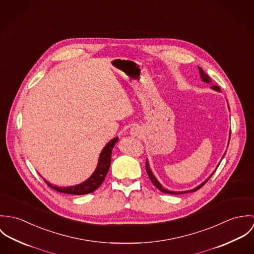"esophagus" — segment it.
I'll return each mask as SVG.
<instances>
[{"label":"esophagus","mask_w":254,"mask_h":254,"mask_svg":"<svg viewBox=\"0 0 254 254\" xmlns=\"http://www.w3.org/2000/svg\"><path fill=\"white\" fill-rule=\"evenodd\" d=\"M141 133H142V131H141V129L138 128V127H133V128L131 129V131H130V134H131L132 136H134V137L140 136Z\"/></svg>","instance_id":"34e87169"}]
</instances>
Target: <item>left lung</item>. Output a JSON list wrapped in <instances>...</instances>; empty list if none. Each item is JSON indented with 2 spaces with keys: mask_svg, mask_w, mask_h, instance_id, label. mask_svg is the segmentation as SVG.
<instances>
[{
  "mask_svg": "<svg viewBox=\"0 0 254 254\" xmlns=\"http://www.w3.org/2000/svg\"><path fill=\"white\" fill-rule=\"evenodd\" d=\"M198 70H199V74H200V79L204 82V83H211V79L209 78V76L206 74V73L204 72L203 70H202V68H200L199 66H198ZM212 90H214V91H216V92H221V89L218 87V86H215V85H212L211 87H210ZM228 109H230L229 108V106H228ZM230 137H231V132H230V134H229V141H228V145H229V143H230ZM226 153V152H225ZM225 153L223 154V157H224V155H225ZM222 157V158H223ZM220 164V163H219ZM219 164L217 165L219 166ZM217 167H216V169H217ZM145 170H146V173H147V175H148V177H149V179H150V181L152 182V184L160 190V191H162V192H164V193H170V194H181V193H187V192H193V191H195V190H197L198 189H200L206 182L208 181L210 178H211V176L213 175V173L216 171H213L212 173H211V175L205 180V181L202 182L200 185H198L197 187H195V188H193V189H191V190H184V191H173V190H166L164 187H162V185L159 183V182L157 181V179L155 178V176L153 175V173L151 172V170H150V167H149V164H148V161H147V159L145 160Z\"/></svg>",
  "mask_w": 254,
  "mask_h": 254,
  "instance_id": "left-lung-1",
  "label": "left lung"
}]
</instances>
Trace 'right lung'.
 <instances>
[{
    "label": "right lung",
    "instance_id": "right-lung-1",
    "mask_svg": "<svg viewBox=\"0 0 254 254\" xmlns=\"http://www.w3.org/2000/svg\"><path fill=\"white\" fill-rule=\"evenodd\" d=\"M118 137L112 139L110 142H109L106 146L103 148L97 168L93 172V174L86 180L82 182L81 184L75 185V186H70V187H59L51 184L50 182L47 181L44 179V181L47 183L49 187L52 189L56 190L59 192H64V193H68V194H74V195H81V194H87L90 192L95 191L105 180L108 172H109L110 162H111V153H112V148L117 143Z\"/></svg>",
    "mask_w": 254,
    "mask_h": 254
}]
</instances>
